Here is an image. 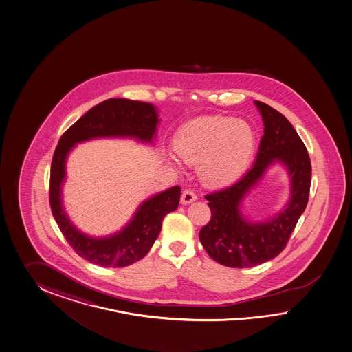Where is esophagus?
<instances>
[{
    "mask_svg": "<svg viewBox=\"0 0 352 352\" xmlns=\"http://www.w3.org/2000/svg\"><path fill=\"white\" fill-rule=\"evenodd\" d=\"M196 199H197V196L191 190H184V191L182 192L181 203L184 204V205L193 203Z\"/></svg>",
    "mask_w": 352,
    "mask_h": 352,
    "instance_id": "esophagus-1",
    "label": "esophagus"
}]
</instances>
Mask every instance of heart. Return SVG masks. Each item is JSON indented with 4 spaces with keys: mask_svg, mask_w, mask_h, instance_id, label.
<instances>
[{
    "mask_svg": "<svg viewBox=\"0 0 352 352\" xmlns=\"http://www.w3.org/2000/svg\"><path fill=\"white\" fill-rule=\"evenodd\" d=\"M256 146L253 128L227 116L193 120L178 131L174 149L182 161L199 165L200 178L210 186H223L245 169ZM171 164H177L170 157Z\"/></svg>",
    "mask_w": 352,
    "mask_h": 352,
    "instance_id": "obj_1",
    "label": "heart"
}]
</instances>
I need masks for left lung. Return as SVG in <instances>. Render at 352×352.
I'll return each mask as SVG.
<instances>
[{
	"label": "left lung",
	"instance_id": "left-lung-1",
	"mask_svg": "<svg viewBox=\"0 0 352 352\" xmlns=\"http://www.w3.org/2000/svg\"><path fill=\"white\" fill-rule=\"evenodd\" d=\"M254 103L265 125L254 165L234 184L205 196L212 218L199 234L215 262L234 268L258 266L278 256L309 203L311 161L305 143L284 115L263 102ZM275 162L289 170V204L266 223H252L242 215L239 205Z\"/></svg>",
	"mask_w": 352,
	"mask_h": 352
}]
</instances>
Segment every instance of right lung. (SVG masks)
Wrapping results in <instances>:
<instances>
[{"instance_id":"add662e5","label":"right lung","mask_w":352,"mask_h":352,"mask_svg":"<svg viewBox=\"0 0 352 352\" xmlns=\"http://www.w3.org/2000/svg\"><path fill=\"white\" fill-rule=\"evenodd\" d=\"M157 124V111L151 103L115 98L93 107L59 139L50 171L52 212L68 244L91 263L125 267L146 256L160 234L164 217L178 208L181 187L174 186L143 201L131 221L116 234L91 237L78 231L64 212L62 184L67 156L77 143L94 138H135L152 143Z\"/></svg>"}]
</instances>
